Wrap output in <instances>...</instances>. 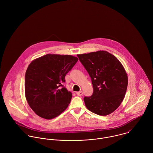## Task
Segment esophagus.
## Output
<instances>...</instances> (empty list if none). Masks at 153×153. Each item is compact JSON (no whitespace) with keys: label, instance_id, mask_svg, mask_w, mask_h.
Segmentation results:
<instances>
[{"label":"esophagus","instance_id":"1","mask_svg":"<svg viewBox=\"0 0 153 153\" xmlns=\"http://www.w3.org/2000/svg\"><path fill=\"white\" fill-rule=\"evenodd\" d=\"M76 94H77L78 96H81V95L83 94V92H82V91L77 92H76Z\"/></svg>","mask_w":153,"mask_h":153}]
</instances>
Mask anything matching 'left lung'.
I'll return each instance as SVG.
<instances>
[{
    "label": "left lung",
    "mask_w": 153,
    "mask_h": 153,
    "mask_svg": "<svg viewBox=\"0 0 153 153\" xmlns=\"http://www.w3.org/2000/svg\"><path fill=\"white\" fill-rule=\"evenodd\" d=\"M77 56L87 71L93 86L92 95L84 97L87 109L99 115L111 114L120 105L127 91L128 76L124 66L105 51Z\"/></svg>",
    "instance_id": "obj_1"
}]
</instances>
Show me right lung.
<instances>
[{
	"instance_id": "add662e5",
	"label": "right lung",
	"mask_w": 153,
	"mask_h": 153,
	"mask_svg": "<svg viewBox=\"0 0 153 153\" xmlns=\"http://www.w3.org/2000/svg\"><path fill=\"white\" fill-rule=\"evenodd\" d=\"M72 55L47 54L34 59L25 74V97L30 107L41 118L59 115L69 104L72 93L62 84L78 61Z\"/></svg>"
}]
</instances>
